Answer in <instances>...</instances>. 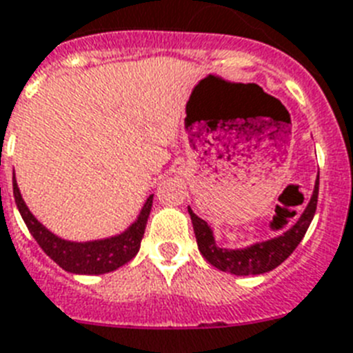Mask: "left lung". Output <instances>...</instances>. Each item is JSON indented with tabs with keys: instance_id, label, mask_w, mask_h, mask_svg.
I'll return each instance as SVG.
<instances>
[{
	"instance_id": "1",
	"label": "left lung",
	"mask_w": 353,
	"mask_h": 353,
	"mask_svg": "<svg viewBox=\"0 0 353 353\" xmlns=\"http://www.w3.org/2000/svg\"><path fill=\"white\" fill-rule=\"evenodd\" d=\"M318 192H319V176L314 185L312 197H310L307 208L296 221L292 228H289L285 233L274 236L271 241L256 242L253 245H248L244 250H226V248H219L213 239L212 228L208 222L197 217L192 208H188L190 213L192 224H194V233L197 239V245L204 259L212 263L213 268L221 269V271L232 272L236 276H248V274H262V272L272 271L278 268L285 259L291 256L292 251L298 248L301 239L305 236L309 230L310 222L316 213L318 206Z\"/></svg>"
}]
</instances>
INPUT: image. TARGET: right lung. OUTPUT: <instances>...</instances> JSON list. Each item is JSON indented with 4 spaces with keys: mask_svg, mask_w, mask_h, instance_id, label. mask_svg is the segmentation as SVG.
<instances>
[{
    "mask_svg": "<svg viewBox=\"0 0 353 353\" xmlns=\"http://www.w3.org/2000/svg\"><path fill=\"white\" fill-rule=\"evenodd\" d=\"M12 186H14V199H16L17 210H19L28 232L41 245V250L48 254L53 262L59 263L64 271L75 272V274H103V272H111L121 268L123 263L134 259L136 253L140 251L147 219H149L150 208H152L154 194L149 195V199L145 201L138 219L120 235L102 239V241L70 242L53 235L32 215L21 197L16 177L12 181Z\"/></svg>",
    "mask_w": 353,
    "mask_h": 353,
    "instance_id": "add662e5",
    "label": "right lung"
}]
</instances>
